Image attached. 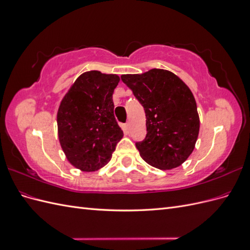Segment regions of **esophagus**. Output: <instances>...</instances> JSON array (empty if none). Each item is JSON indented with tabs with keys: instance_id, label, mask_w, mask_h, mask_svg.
Returning a JSON list of instances; mask_svg holds the SVG:
<instances>
[{
	"instance_id": "esophagus-1",
	"label": "esophagus",
	"mask_w": 250,
	"mask_h": 250,
	"mask_svg": "<svg viewBox=\"0 0 250 250\" xmlns=\"http://www.w3.org/2000/svg\"><path fill=\"white\" fill-rule=\"evenodd\" d=\"M125 129H126V131H127V132H129V131H130V123H129V122H127V123H126V125H125Z\"/></svg>"
}]
</instances>
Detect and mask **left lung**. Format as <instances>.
<instances>
[{"label":"left lung","mask_w":250,"mask_h":250,"mask_svg":"<svg viewBox=\"0 0 250 250\" xmlns=\"http://www.w3.org/2000/svg\"><path fill=\"white\" fill-rule=\"evenodd\" d=\"M121 79L145 109L146 138L135 143L143 160L161 170L185 163L195 148L200 127L191 89L175 74L162 69L126 74Z\"/></svg>","instance_id":"8db88e82"}]
</instances>
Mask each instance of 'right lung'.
Returning <instances> with one entry per match:
<instances>
[{
	"instance_id": "obj_1",
	"label": "right lung",
	"mask_w": 250,
	"mask_h": 250,
	"mask_svg": "<svg viewBox=\"0 0 250 250\" xmlns=\"http://www.w3.org/2000/svg\"><path fill=\"white\" fill-rule=\"evenodd\" d=\"M116 74H81L60 102L57 127L60 146L75 168L93 172L111 158L123 131L113 115Z\"/></svg>"
}]
</instances>
